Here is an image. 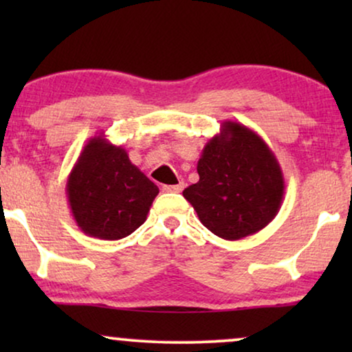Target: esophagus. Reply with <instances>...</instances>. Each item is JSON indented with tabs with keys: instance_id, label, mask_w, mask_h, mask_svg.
Segmentation results:
<instances>
[{
	"instance_id": "esophagus-1",
	"label": "esophagus",
	"mask_w": 352,
	"mask_h": 352,
	"mask_svg": "<svg viewBox=\"0 0 352 352\" xmlns=\"http://www.w3.org/2000/svg\"><path fill=\"white\" fill-rule=\"evenodd\" d=\"M184 189V182H179V184L175 186H163V192H171V194H179Z\"/></svg>"
}]
</instances>
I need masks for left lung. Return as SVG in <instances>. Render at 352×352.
Returning a JSON list of instances; mask_svg holds the SVG:
<instances>
[{"instance_id":"obj_1","label":"left lung","mask_w":352,"mask_h":352,"mask_svg":"<svg viewBox=\"0 0 352 352\" xmlns=\"http://www.w3.org/2000/svg\"><path fill=\"white\" fill-rule=\"evenodd\" d=\"M200 179L182 195L200 223L224 240L256 234L280 210L285 181L263 138L239 122L221 123L197 163Z\"/></svg>"}]
</instances>
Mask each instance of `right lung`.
Returning <instances> with one entry per match:
<instances>
[{
    "label": "right lung",
    "mask_w": 352,
    "mask_h": 352,
    "mask_svg": "<svg viewBox=\"0 0 352 352\" xmlns=\"http://www.w3.org/2000/svg\"><path fill=\"white\" fill-rule=\"evenodd\" d=\"M75 223L86 235L120 240L147 219L158 187L104 134L91 138L67 179Z\"/></svg>",
    "instance_id": "add662e5"
}]
</instances>
